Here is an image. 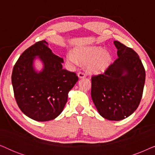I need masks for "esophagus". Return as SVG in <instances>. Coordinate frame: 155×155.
Returning a JSON list of instances; mask_svg holds the SVG:
<instances>
[{"label":"esophagus","instance_id":"obj_1","mask_svg":"<svg viewBox=\"0 0 155 155\" xmlns=\"http://www.w3.org/2000/svg\"><path fill=\"white\" fill-rule=\"evenodd\" d=\"M78 77H79V78H84L86 77L85 73H82V72H79V73H78Z\"/></svg>","mask_w":155,"mask_h":155}]
</instances>
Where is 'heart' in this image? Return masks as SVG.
<instances>
[{
	"instance_id": "obj_1",
	"label": "heart",
	"mask_w": 155,
	"mask_h": 155,
	"mask_svg": "<svg viewBox=\"0 0 155 155\" xmlns=\"http://www.w3.org/2000/svg\"><path fill=\"white\" fill-rule=\"evenodd\" d=\"M66 61L71 64L86 65L90 73L100 74L111 65L112 56L102 46H81L75 48L73 53H68Z\"/></svg>"
}]
</instances>
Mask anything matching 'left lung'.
Listing matches in <instances>:
<instances>
[{
	"label": "left lung",
	"instance_id": "8db88e82",
	"mask_svg": "<svg viewBox=\"0 0 155 155\" xmlns=\"http://www.w3.org/2000/svg\"><path fill=\"white\" fill-rule=\"evenodd\" d=\"M114 43L118 58L103 74L92 76L91 96L102 117L120 120L128 117L138 107L145 71L134 50L118 41Z\"/></svg>",
	"mask_w": 155,
	"mask_h": 155
}]
</instances>
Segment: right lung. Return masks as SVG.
Wrapping results in <instances>:
<instances>
[{
    "mask_svg": "<svg viewBox=\"0 0 155 155\" xmlns=\"http://www.w3.org/2000/svg\"><path fill=\"white\" fill-rule=\"evenodd\" d=\"M38 56L44 63L41 72L33 62ZM62 58L54 54L45 40L38 41L22 53L14 65L12 84L19 108L37 121L53 120L63 111L68 94L78 80L76 73L63 69Z\"/></svg>",
    "mask_w": 155,
    "mask_h": 155,
    "instance_id": "right-lung-1",
    "label": "right lung"
}]
</instances>
